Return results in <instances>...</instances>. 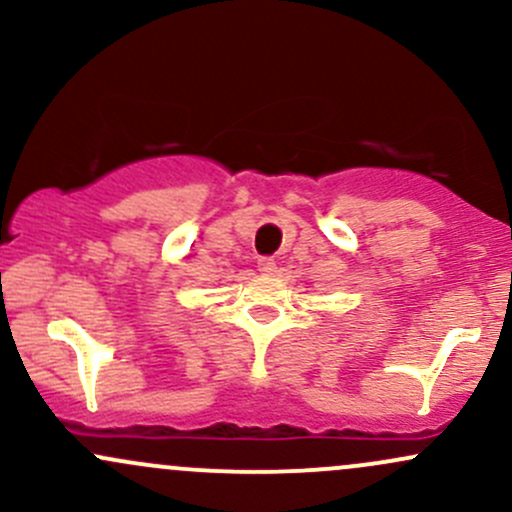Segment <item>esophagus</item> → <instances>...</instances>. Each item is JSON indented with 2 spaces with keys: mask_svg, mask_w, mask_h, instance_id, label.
I'll use <instances>...</instances> for the list:
<instances>
[{
  "mask_svg": "<svg viewBox=\"0 0 512 512\" xmlns=\"http://www.w3.org/2000/svg\"><path fill=\"white\" fill-rule=\"evenodd\" d=\"M257 269H260L262 274H267V277H269V274L277 272V262H274V260H267V257H262V260L257 262Z\"/></svg>",
  "mask_w": 512,
  "mask_h": 512,
  "instance_id": "1",
  "label": "esophagus"
}]
</instances>
